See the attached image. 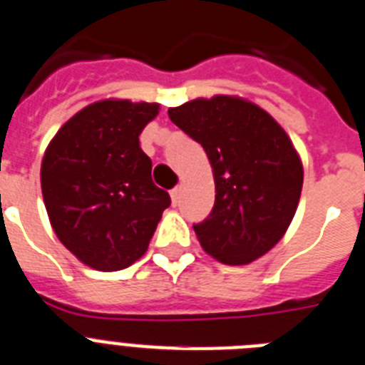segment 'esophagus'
Listing matches in <instances>:
<instances>
[{"instance_id":"1","label":"esophagus","mask_w":365,"mask_h":365,"mask_svg":"<svg viewBox=\"0 0 365 365\" xmlns=\"http://www.w3.org/2000/svg\"><path fill=\"white\" fill-rule=\"evenodd\" d=\"M180 190H182V186H175V188L171 190V201H173V205L179 203V197H180Z\"/></svg>"}]
</instances>
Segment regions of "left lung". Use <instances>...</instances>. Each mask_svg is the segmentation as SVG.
I'll return each mask as SVG.
<instances>
[{
    "instance_id": "8db88e82",
    "label": "left lung",
    "mask_w": 365,
    "mask_h": 365,
    "mask_svg": "<svg viewBox=\"0 0 365 365\" xmlns=\"http://www.w3.org/2000/svg\"><path fill=\"white\" fill-rule=\"evenodd\" d=\"M168 115L201 143L215 175V207L194 225L201 248L233 267L270 252L293 222L304 182L287 132L263 108L231 95L195 98Z\"/></svg>"
}]
</instances>
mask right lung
Instances as JSON below:
<instances>
[{"label":"right lung","instance_id":"right-lung-1","mask_svg":"<svg viewBox=\"0 0 365 365\" xmlns=\"http://www.w3.org/2000/svg\"><path fill=\"white\" fill-rule=\"evenodd\" d=\"M158 110L156 102H93L44 150L41 186L52 230L91 269L115 272L135 263L170 207L140 147L141 130Z\"/></svg>","mask_w":365,"mask_h":365}]
</instances>
